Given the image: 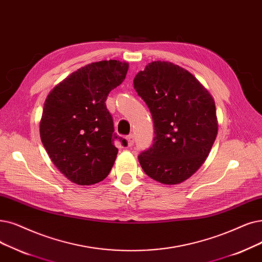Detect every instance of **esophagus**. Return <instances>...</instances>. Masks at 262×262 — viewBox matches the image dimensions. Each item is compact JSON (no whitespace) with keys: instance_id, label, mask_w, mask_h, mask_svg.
I'll use <instances>...</instances> for the list:
<instances>
[{"instance_id":"1","label":"esophagus","mask_w":262,"mask_h":262,"mask_svg":"<svg viewBox=\"0 0 262 262\" xmlns=\"http://www.w3.org/2000/svg\"><path fill=\"white\" fill-rule=\"evenodd\" d=\"M126 140H127V145L128 146H133L134 143H135V136L134 135H129L128 137L126 138Z\"/></svg>"}]
</instances>
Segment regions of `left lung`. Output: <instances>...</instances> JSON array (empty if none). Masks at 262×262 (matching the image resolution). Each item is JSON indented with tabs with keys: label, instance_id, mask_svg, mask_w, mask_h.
I'll return each mask as SVG.
<instances>
[{
	"label": "left lung",
	"instance_id": "obj_1",
	"mask_svg": "<svg viewBox=\"0 0 262 262\" xmlns=\"http://www.w3.org/2000/svg\"><path fill=\"white\" fill-rule=\"evenodd\" d=\"M134 88L154 123L153 145L138 156L143 171L159 183L180 184L206 162L217 136L214 99L195 76L165 61L147 64Z\"/></svg>",
	"mask_w": 262,
	"mask_h": 262
}]
</instances>
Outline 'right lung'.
<instances>
[{
  "instance_id": "1",
  "label": "right lung",
  "mask_w": 262,
  "mask_h": 262,
  "mask_svg": "<svg viewBox=\"0 0 262 262\" xmlns=\"http://www.w3.org/2000/svg\"><path fill=\"white\" fill-rule=\"evenodd\" d=\"M128 63L117 60L88 64L48 94L39 123L41 142L54 166L74 183L103 181L117 158L118 137L105 101L126 77Z\"/></svg>"
}]
</instances>
